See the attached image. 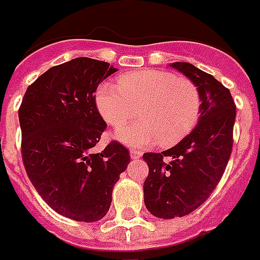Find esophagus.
<instances>
[{
	"label": "esophagus",
	"instance_id": "34e87169",
	"mask_svg": "<svg viewBox=\"0 0 260 260\" xmlns=\"http://www.w3.org/2000/svg\"><path fill=\"white\" fill-rule=\"evenodd\" d=\"M129 155L132 159H138V158L142 156V151H139V150H131Z\"/></svg>",
	"mask_w": 260,
	"mask_h": 260
}]
</instances>
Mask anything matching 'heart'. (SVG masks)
<instances>
[{"instance_id": "1", "label": "heart", "mask_w": 260, "mask_h": 260, "mask_svg": "<svg viewBox=\"0 0 260 260\" xmlns=\"http://www.w3.org/2000/svg\"><path fill=\"white\" fill-rule=\"evenodd\" d=\"M96 106L105 121L114 128L124 125L139 109L140 121L117 129L116 139L132 147L159 143L173 146L198 122L201 94L188 79L168 71L143 69L120 77L118 86L102 83Z\"/></svg>"}]
</instances>
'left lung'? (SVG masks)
I'll return each mask as SVG.
<instances>
[{
  "label": "left lung",
  "mask_w": 260,
  "mask_h": 260,
  "mask_svg": "<svg viewBox=\"0 0 260 260\" xmlns=\"http://www.w3.org/2000/svg\"><path fill=\"white\" fill-rule=\"evenodd\" d=\"M201 94L198 124L176 146L146 152L148 176L143 185L144 205L164 219L192 213L210 196L222 177L233 146L236 106L231 91L209 73L189 62H173Z\"/></svg>",
  "instance_id": "left-lung-1"
}]
</instances>
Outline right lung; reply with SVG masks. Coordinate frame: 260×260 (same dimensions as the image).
Here are the masks:
<instances>
[{
	"label": "right lung",
	"instance_id": "add662e5",
	"mask_svg": "<svg viewBox=\"0 0 260 260\" xmlns=\"http://www.w3.org/2000/svg\"><path fill=\"white\" fill-rule=\"evenodd\" d=\"M114 72L105 61L73 58L38 77L19 109L29 181L54 211L80 222L106 215L113 188L131 161L118 142L94 151L106 128L94 94Z\"/></svg>",
	"mask_w": 260,
	"mask_h": 260
}]
</instances>
